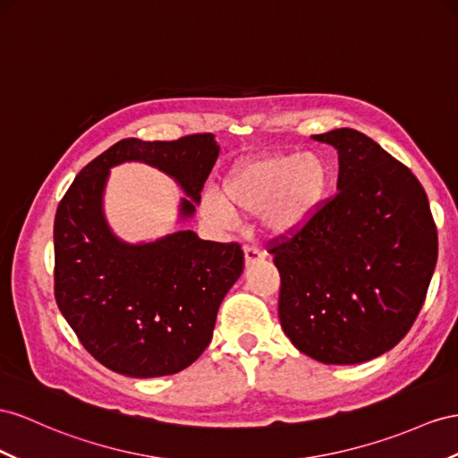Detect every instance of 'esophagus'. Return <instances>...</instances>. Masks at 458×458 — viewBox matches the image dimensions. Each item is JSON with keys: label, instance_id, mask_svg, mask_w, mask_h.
<instances>
[{"label": "esophagus", "instance_id": "1", "mask_svg": "<svg viewBox=\"0 0 458 458\" xmlns=\"http://www.w3.org/2000/svg\"><path fill=\"white\" fill-rule=\"evenodd\" d=\"M243 253H245V265H248V267L257 263V261H263L265 259V253L261 250H257L255 245H245Z\"/></svg>", "mask_w": 458, "mask_h": 458}]
</instances>
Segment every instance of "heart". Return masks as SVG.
<instances>
[{
	"label": "heart",
	"mask_w": 458,
	"mask_h": 458,
	"mask_svg": "<svg viewBox=\"0 0 458 458\" xmlns=\"http://www.w3.org/2000/svg\"><path fill=\"white\" fill-rule=\"evenodd\" d=\"M329 166L319 157L303 152H273L238 162L218 191H207L203 208L208 216L230 222L233 216H267L276 233L303 228L318 213L327 187Z\"/></svg>",
	"instance_id": "heart-1"
}]
</instances>
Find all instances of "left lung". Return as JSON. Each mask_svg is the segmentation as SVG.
Returning <instances> with one entry per match:
<instances>
[{
    "label": "left lung",
    "instance_id": "left-lung-1",
    "mask_svg": "<svg viewBox=\"0 0 458 458\" xmlns=\"http://www.w3.org/2000/svg\"><path fill=\"white\" fill-rule=\"evenodd\" d=\"M338 150L336 193L298 232L268 242L280 325L323 363H361L403 341L437 263V228L416 175L356 129L313 135Z\"/></svg>",
    "mask_w": 458,
    "mask_h": 458
}]
</instances>
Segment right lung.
<instances>
[{
  "label": "right lung",
  "instance_id": "right-lung-1",
  "mask_svg": "<svg viewBox=\"0 0 458 458\" xmlns=\"http://www.w3.org/2000/svg\"><path fill=\"white\" fill-rule=\"evenodd\" d=\"M213 133L175 140L122 139L77 174L54 220V294L89 354L127 377L185 369L213 338L220 301L243 271L240 243L191 230L150 243L117 240L102 213L112 166L150 164L182 185L180 216L195 213L218 158Z\"/></svg>",
  "mask_w": 458,
  "mask_h": 458
}]
</instances>
